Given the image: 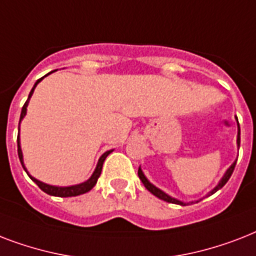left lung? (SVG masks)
Returning <instances> with one entry per match:
<instances>
[{
	"label": "left lung",
	"mask_w": 256,
	"mask_h": 256,
	"mask_svg": "<svg viewBox=\"0 0 256 256\" xmlns=\"http://www.w3.org/2000/svg\"><path fill=\"white\" fill-rule=\"evenodd\" d=\"M236 144H238V148H239V146H240V128H239V124H238V140H236ZM235 164H236V160H235L234 164H231L230 168H228V170L226 171V174L223 175V178L220 179V182H219L218 186L215 187L214 190L211 191V192H210V194H208V195L214 194V192H216V191H218L219 188H222V187L224 186V184H226L227 180L230 179L231 174H232V171H234ZM138 176H140V180H142V183H144V187H146V188H148V190L150 191L152 194L156 195V198L162 199V200H164V202L175 203V204H180V206H184V204H186V203L180 202V200H178V199L171 198V196H168V194H164V191L160 190V188H156V187L154 186V184H152V183H150V182H148V178H146V176H144V172H142V170H140V168H138Z\"/></svg>",
	"instance_id": "obj_1"
}]
</instances>
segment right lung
Returning a JSON list of instances; mask_svg holds the SVG:
<instances>
[{"mask_svg": "<svg viewBox=\"0 0 256 256\" xmlns=\"http://www.w3.org/2000/svg\"><path fill=\"white\" fill-rule=\"evenodd\" d=\"M53 73V72H52ZM50 74V73H49ZM48 76V74H46ZM45 76V77H46ZM44 80V77L40 78L37 82H36V85L33 86V88H32V92H30L29 94V98H28V100L25 102V104L22 106V112H21V118H20V122H21V120L25 116L26 114V108H28V104H29V100L30 96H32V94H33L34 88H36V86L40 84V81H42ZM17 146H18V158H20V160H21V164L22 168H25V166H24V160H22V152H21V146H20V136H17ZM112 152V150L110 152H106L104 154V156H100V160H98V164H96V171L92 172V175L90 176V179H88L86 182L81 183V184H76V186H69V187H57V186H50V184H46V183H42L40 182L38 179L33 178L32 175H29L30 178H32V180H34V182L37 183V186L41 188L42 191H45L46 194L49 195H53V196H62V198H68V196H77V195H81V194H85V192H88V191H90L92 188V187L96 186V180H98V178H100V171H102V164H104V160H106V156H108ZM26 171V168H25ZM28 172V171H26Z\"/></svg>", "mask_w": 256, "mask_h": 256, "instance_id": "right-lung-1", "label": "right lung"}]
</instances>
